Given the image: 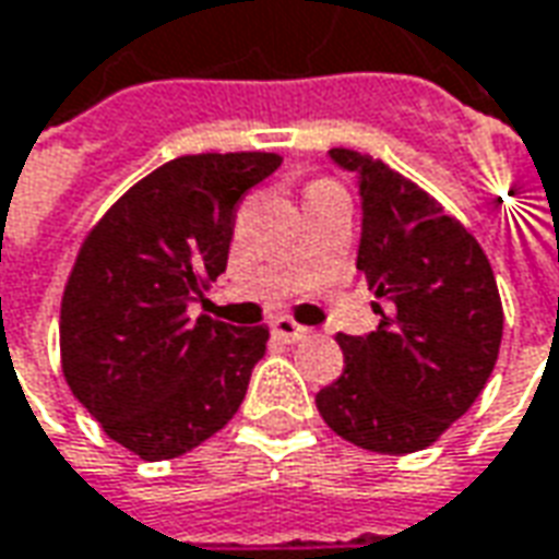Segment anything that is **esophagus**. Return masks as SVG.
<instances>
[{
    "label": "esophagus",
    "instance_id": "34e87169",
    "mask_svg": "<svg viewBox=\"0 0 559 559\" xmlns=\"http://www.w3.org/2000/svg\"><path fill=\"white\" fill-rule=\"evenodd\" d=\"M272 335L281 338V342H287V345H296V342L308 338V326H299V323L290 318H275L272 320Z\"/></svg>",
    "mask_w": 559,
    "mask_h": 559
}]
</instances>
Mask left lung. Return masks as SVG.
Here are the masks:
<instances>
[{"label":"left lung","instance_id":"8db88e82","mask_svg":"<svg viewBox=\"0 0 559 559\" xmlns=\"http://www.w3.org/2000/svg\"><path fill=\"white\" fill-rule=\"evenodd\" d=\"M360 187L357 269L381 318L369 335L338 333L345 372L320 390V417L374 454H412L469 412L502 342L493 269L466 226L381 159L330 151Z\"/></svg>","mask_w":559,"mask_h":559}]
</instances>
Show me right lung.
Wrapping results in <instances>:
<instances>
[{
  "label": "right lung",
  "mask_w": 559,
  "mask_h": 559,
  "mask_svg": "<svg viewBox=\"0 0 559 559\" xmlns=\"http://www.w3.org/2000/svg\"><path fill=\"white\" fill-rule=\"evenodd\" d=\"M278 154H197L151 171L93 226L62 293V374L117 444L171 460L239 412L266 326L187 318L226 269L236 205Z\"/></svg>",
  "instance_id": "add662e5"
}]
</instances>
